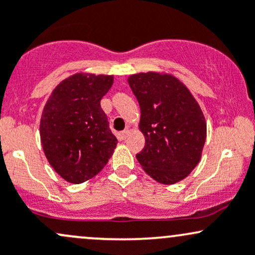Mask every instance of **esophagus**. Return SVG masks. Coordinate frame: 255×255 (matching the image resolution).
<instances>
[{
  "label": "esophagus",
  "mask_w": 255,
  "mask_h": 255,
  "mask_svg": "<svg viewBox=\"0 0 255 255\" xmlns=\"http://www.w3.org/2000/svg\"><path fill=\"white\" fill-rule=\"evenodd\" d=\"M130 133H131V130H128V128H125L124 131H122V132H120V137H122L123 139H125L128 135H130Z\"/></svg>",
  "instance_id": "34e87169"
}]
</instances>
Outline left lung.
<instances>
[{"instance_id":"left-lung-1","label":"left lung","mask_w":255,"mask_h":255,"mask_svg":"<svg viewBox=\"0 0 255 255\" xmlns=\"http://www.w3.org/2000/svg\"><path fill=\"white\" fill-rule=\"evenodd\" d=\"M128 83L141 109L138 128L146 143L136 154L155 181L172 185L198 165L207 138V123L182 81L164 72L132 74Z\"/></svg>"}]
</instances>
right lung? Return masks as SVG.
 <instances>
[{
    "instance_id": "add662e5",
    "label": "right lung",
    "mask_w": 255,
    "mask_h": 255,
    "mask_svg": "<svg viewBox=\"0 0 255 255\" xmlns=\"http://www.w3.org/2000/svg\"><path fill=\"white\" fill-rule=\"evenodd\" d=\"M113 81V75L76 73L54 87L43 107L41 143L50 165L65 181L92 179L116 149L118 139L101 108Z\"/></svg>"
}]
</instances>
